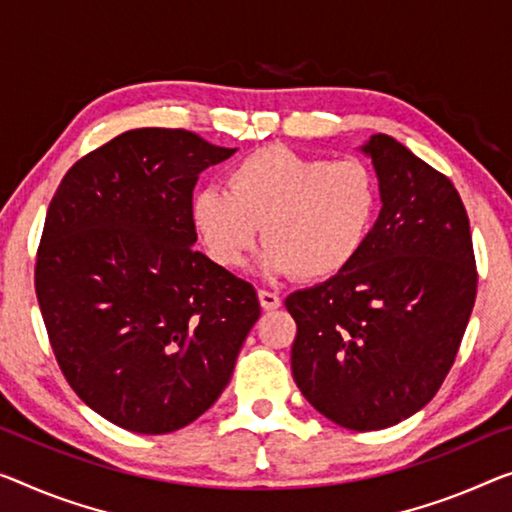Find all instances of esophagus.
I'll return each instance as SVG.
<instances>
[{
  "instance_id": "obj_1",
  "label": "esophagus",
  "mask_w": 512,
  "mask_h": 512,
  "mask_svg": "<svg viewBox=\"0 0 512 512\" xmlns=\"http://www.w3.org/2000/svg\"><path fill=\"white\" fill-rule=\"evenodd\" d=\"M258 300H261V306L265 311H274V309H279V306H281V297L277 293H272V290H265V288L258 290Z\"/></svg>"
}]
</instances>
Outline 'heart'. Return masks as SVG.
<instances>
[{
    "label": "heart",
    "mask_w": 512,
    "mask_h": 512,
    "mask_svg": "<svg viewBox=\"0 0 512 512\" xmlns=\"http://www.w3.org/2000/svg\"><path fill=\"white\" fill-rule=\"evenodd\" d=\"M380 208V185L361 160L302 155L286 146L247 153L226 174V190L203 187L192 222L219 267L238 270L258 238L263 267L302 281L332 279L366 247Z\"/></svg>",
    "instance_id": "heart-1"
}]
</instances>
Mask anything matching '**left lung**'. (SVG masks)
Masks as SVG:
<instances>
[{
  "mask_svg": "<svg viewBox=\"0 0 512 512\" xmlns=\"http://www.w3.org/2000/svg\"><path fill=\"white\" fill-rule=\"evenodd\" d=\"M373 157L382 210L348 270L297 290L290 368L304 398L350 430L396 426L451 371L476 302L469 217L451 180L389 135Z\"/></svg>",
  "mask_w": 512,
  "mask_h": 512,
  "instance_id": "8db88e82",
  "label": "left lung"
}]
</instances>
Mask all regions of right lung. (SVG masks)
I'll list each match as a JSON object with an SVG mask.
<instances>
[{
	"mask_svg": "<svg viewBox=\"0 0 512 512\" xmlns=\"http://www.w3.org/2000/svg\"><path fill=\"white\" fill-rule=\"evenodd\" d=\"M235 148L139 128L77 160L36 251V297L66 382L139 435L185 428L229 384L258 295L192 249V194Z\"/></svg>",
	"mask_w": 512,
	"mask_h": 512,
	"instance_id": "add662e5",
	"label": "right lung"
}]
</instances>
